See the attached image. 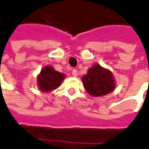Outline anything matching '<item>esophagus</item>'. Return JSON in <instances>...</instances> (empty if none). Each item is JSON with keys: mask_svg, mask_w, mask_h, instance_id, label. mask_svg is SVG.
<instances>
[{"mask_svg": "<svg viewBox=\"0 0 149 149\" xmlns=\"http://www.w3.org/2000/svg\"><path fill=\"white\" fill-rule=\"evenodd\" d=\"M72 74L73 77H77V69H72Z\"/></svg>", "mask_w": 149, "mask_h": 149, "instance_id": "esophagus-1", "label": "esophagus"}]
</instances>
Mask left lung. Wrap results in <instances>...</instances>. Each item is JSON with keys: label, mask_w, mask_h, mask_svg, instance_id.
I'll use <instances>...</instances> for the list:
<instances>
[{"label": "left lung", "mask_w": 149, "mask_h": 149, "mask_svg": "<svg viewBox=\"0 0 149 149\" xmlns=\"http://www.w3.org/2000/svg\"><path fill=\"white\" fill-rule=\"evenodd\" d=\"M84 87L93 96H103L113 91L115 83L111 72L95 64L82 77Z\"/></svg>", "instance_id": "8db88e82"}]
</instances>
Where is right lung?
Listing matches in <instances>:
<instances>
[{
    "label": "right lung",
    "mask_w": 149,
    "mask_h": 149,
    "mask_svg": "<svg viewBox=\"0 0 149 149\" xmlns=\"http://www.w3.org/2000/svg\"><path fill=\"white\" fill-rule=\"evenodd\" d=\"M63 79L64 74L56 72L52 67L46 66L37 77L38 86L42 91H49L58 87Z\"/></svg>",
    "instance_id": "obj_1"
}]
</instances>
